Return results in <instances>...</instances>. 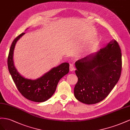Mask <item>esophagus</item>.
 I'll list each match as a JSON object with an SVG mask.
<instances>
[{"mask_svg":"<svg viewBox=\"0 0 130 130\" xmlns=\"http://www.w3.org/2000/svg\"><path fill=\"white\" fill-rule=\"evenodd\" d=\"M75 70V66H74L73 64H70V71H74V70Z\"/></svg>","mask_w":130,"mask_h":130,"instance_id":"34e87169","label":"esophagus"}]
</instances>
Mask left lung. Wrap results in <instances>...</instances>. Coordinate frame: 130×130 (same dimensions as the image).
Listing matches in <instances>:
<instances>
[{
    "mask_svg": "<svg viewBox=\"0 0 130 130\" xmlns=\"http://www.w3.org/2000/svg\"><path fill=\"white\" fill-rule=\"evenodd\" d=\"M78 82L74 95L79 101L95 104L109 95L120 78L122 68L120 48L113 39L95 53L75 62Z\"/></svg>",
    "mask_w": 130,
    "mask_h": 130,
    "instance_id": "1",
    "label": "left lung"
}]
</instances>
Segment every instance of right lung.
I'll return each instance as SVG.
<instances>
[{"label": "right lung", "mask_w": 130, "mask_h": 130, "mask_svg": "<svg viewBox=\"0 0 130 130\" xmlns=\"http://www.w3.org/2000/svg\"><path fill=\"white\" fill-rule=\"evenodd\" d=\"M24 34L22 33L14 39L11 46L7 58L9 71L17 89L24 98L36 102L46 101L54 94L59 81L69 73V64L63 62L35 80L21 76L14 67L13 57L16 43Z\"/></svg>", "instance_id": "1"}]
</instances>
